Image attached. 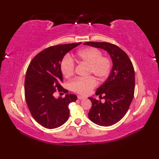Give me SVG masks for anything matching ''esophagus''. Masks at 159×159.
<instances>
[{"mask_svg": "<svg viewBox=\"0 0 159 159\" xmlns=\"http://www.w3.org/2000/svg\"><path fill=\"white\" fill-rule=\"evenodd\" d=\"M77 98H78V99H79V100H84V99H85V97L80 96H78Z\"/></svg>", "mask_w": 159, "mask_h": 159, "instance_id": "obj_1", "label": "esophagus"}]
</instances>
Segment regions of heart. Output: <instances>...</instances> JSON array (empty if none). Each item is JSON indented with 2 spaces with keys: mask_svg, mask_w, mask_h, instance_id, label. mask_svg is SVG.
I'll use <instances>...</instances> for the list:
<instances>
[{
  "mask_svg": "<svg viewBox=\"0 0 159 159\" xmlns=\"http://www.w3.org/2000/svg\"><path fill=\"white\" fill-rule=\"evenodd\" d=\"M75 59L79 63L88 65L87 75H93L100 80H102L109 75L111 69V60L109 57L102 56V53L96 48H87L79 50ZM61 70L66 77L72 76L75 72V63L72 57L66 55L61 62ZM97 85L93 76L87 79H75L70 83L73 92L82 95H87Z\"/></svg>",
  "mask_w": 159,
  "mask_h": 159,
  "instance_id": "heart-1",
  "label": "heart"
}]
</instances>
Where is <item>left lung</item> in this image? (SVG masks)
<instances>
[{"instance_id": "1", "label": "left lung", "mask_w": 159, "mask_h": 159, "mask_svg": "<svg viewBox=\"0 0 159 159\" xmlns=\"http://www.w3.org/2000/svg\"><path fill=\"white\" fill-rule=\"evenodd\" d=\"M84 44L105 50L112 59L110 75L96 92L105 102L89 98L92 106L88 113L89 120L96 124L111 126L122 119L133 100L135 83L133 63L127 54L113 43L88 42Z\"/></svg>"}]
</instances>
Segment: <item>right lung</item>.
Returning <instances> with one entry per match:
<instances>
[{
    "label": "right lung",
    "instance_id": "right-lung-1",
    "mask_svg": "<svg viewBox=\"0 0 159 159\" xmlns=\"http://www.w3.org/2000/svg\"><path fill=\"white\" fill-rule=\"evenodd\" d=\"M81 42L50 46L38 53L26 70L25 95L31 116L40 125L48 129L59 127L66 122L70 116L68 106L75 102L74 94L56 98V92L66 93L61 85L63 75L61 62L70 50Z\"/></svg>",
    "mask_w": 159,
    "mask_h": 159
}]
</instances>
